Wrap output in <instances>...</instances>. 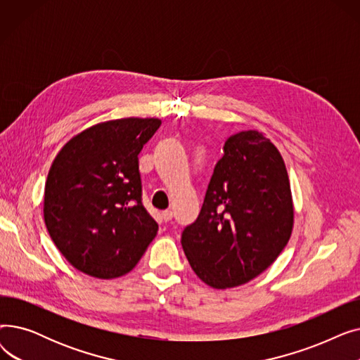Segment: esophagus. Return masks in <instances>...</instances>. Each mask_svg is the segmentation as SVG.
Returning <instances> with one entry per match:
<instances>
[{
	"label": "esophagus",
	"mask_w": 360,
	"mask_h": 360,
	"mask_svg": "<svg viewBox=\"0 0 360 360\" xmlns=\"http://www.w3.org/2000/svg\"><path fill=\"white\" fill-rule=\"evenodd\" d=\"M172 217H174V213L170 212V210H165V212H162V219H163L165 221L172 220Z\"/></svg>",
	"instance_id": "34e87169"
}]
</instances>
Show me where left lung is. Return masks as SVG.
I'll return each mask as SVG.
<instances>
[{"label": "left lung", "mask_w": 360, "mask_h": 360, "mask_svg": "<svg viewBox=\"0 0 360 360\" xmlns=\"http://www.w3.org/2000/svg\"><path fill=\"white\" fill-rule=\"evenodd\" d=\"M197 220L181 243L194 273L228 289L266 271L288 245L295 221L289 175L262 132L240 131L224 143Z\"/></svg>", "instance_id": "1"}]
</instances>
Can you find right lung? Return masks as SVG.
Returning a JSON list of instances; mask_svg holds the SVG:
<instances>
[{"label": "right lung", "instance_id": "1", "mask_svg": "<svg viewBox=\"0 0 360 360\" xmlns=\"http://www.w3.org/2000/svg\"><path fill=\"white\" fill-rule=\"evenodd\" d=\"M162 121L121 118L70 139L52 162L44 219L51 239L74 269L115 278L129 273L159 226L141 202L139 153Z\"/></svg>", "mask_w": 360, "mask_h": 360}]
</instances>
